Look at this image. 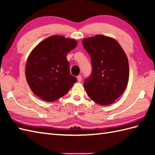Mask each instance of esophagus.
Wrapping results in <instances>:
<instances>
[{"mask_svg":"<svg viewBox=\"0 0 155 155\" xmlns=\"http://www.w3.org/2000/svg\"><path fill=\"white\" fill-rule=\"evenodd\" d=\"M77 80L78 82H81L82 81V77L81 75H78L77 77Z\"/></svg>","mask_w":155,"mask_h":155,"instance_id":"esophagus-1","label":"esophagus"}]
</instances>
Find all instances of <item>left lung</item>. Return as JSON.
<instances>
[{
  "label": "left lung",
  "instance_id": "obj_1",
  "mask_svg": "<svg viewBox=\"0 0 155 155\" xmlns=\"http://www.w3.org/2000/svg\"><path fill=\"white\" fill-rule=\"evenodd\" d=\"M83 45L92 64V73L84 83L87 94L101 105L113 103L128 83L129 65L126 54L115 39L101 35L84 38Z\"/></svg>",
  "mask_w": 155,
  "mask_h": 155
}]
</instances>
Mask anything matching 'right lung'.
<instances>
[{
	"label": "right lung",
	"mask_w": 155,
	"mask_h": 155,
	"mask_svg": "<svg viewBox=\"0 0 155 155\" xmlns=\"http://www.w3.org/2000/svg\"><path fill=\"white\" fill-rule=\"evenodd\" d=\"M77 45L74 39L54 35L41 42L26 64L27 83L38 97L52 102L67 94L77 78L70 73L67 55Z\"/></svg>",
	"instance_id": "1"
}]
</instances>
